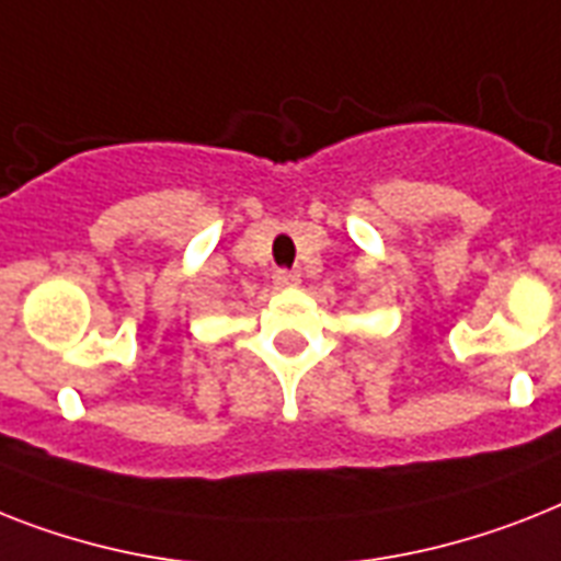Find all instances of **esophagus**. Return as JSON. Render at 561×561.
<instances>
[{"mask_svg":"<svg viewBox=\"0 0 561 561\" xmlns=\"http://www.w3.org/2000/svg\"><path fill=\"white\" fill-rule=\"evenodd\" d=\"M273 285H276V288H296V285H299V273L276 271L273 273Z\"/></svg>","mask_w":561,"mask_h":561,"instance_id":"34e87169","label":"esophagus"}]
</instances>
